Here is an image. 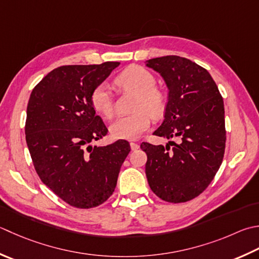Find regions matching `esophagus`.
<instances>
[{
  "mask_svg": "<svg viewBox=\"0 0 259 259\" xmlns=\"http://www.w3.org/2000/svg\"><path fill=\"white\" fill-rule=\"evenodd\" d=\"M130 147H131V149H133V150L139 149V145L137 143H130Z\"/></svg>",
  "mask_w": 259,
  "mask_h": 259,
  "instance_id": "1",
  "label": "esophagus"
}]
</instances>
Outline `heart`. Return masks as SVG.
I'll return each mask as SVG.
<instances>
[{"label":"heart","mask_w":259,"mask_h":259,"mask_svg":"<svg viewBox=\"0 0 259 259\" xmlns=\"http://www.w3.org/2000/svg\"><path fill=\"white\" fill-rule=\"evenodd\" d=\"M115 85L121 90L137 94L135 113L119 116L110 125V134L115 139H138L150 125V115L159 118L166 108V98L156 88V78L148 69L133 65L126 67L115 78ZM93 109L105 119L112 118L114 112L113 96L110 86L102 83L96 86L91 94Z\"/></svg>","instance_id":"obj_1"}]
</instances>
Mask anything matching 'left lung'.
<instances>
[{
	"label": "left lung",
	"instance_id": "left-lung-1",
	"mask_svg": "<svg viewBox=\"0 0 259 259\" xmlns=\"http://www.w3.org/2000/svg\"><path fill=\"white\" fill-rule=\"evenodd\" d=\"M168 89L163 123L154 131L163 145L143 143L146 176L161 200L182 203L200 195L213 180L226 147L224 99L209 72L190 59L164 56L146 62Z\"/></svg>",
	"mask_w": 259,
	"mask_h": 259
}]
</instances>
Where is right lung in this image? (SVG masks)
<instances>
[{
	"instance_id": "1",
	"label": "right lung",
	"mask_w": 259,
	"mask_h": 259,
	"mask_svg": "<svg viewBox=\"0 0 259 259\" xmlns=\"http://www.w3.org/2000/svg\"><path fill=\"white\" fill-rule=\"evenodd\" d=\"M119 65L60 66L35 85L28 102L25 140L35 171L56 195L79 209L112 195L130 151L125 140L92 145L108 129L95 114L91 94Z\"/></svg>"
}]
</instances>
